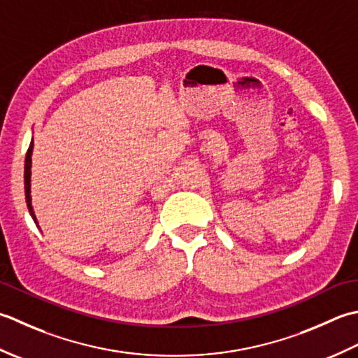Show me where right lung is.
Listing matches in <instances>:
<instances>
[{"instance_id": "obj_1", "label": "right lung", "mask_w": 358, "mask_h": 358, "mask_svg": "<svg viewBox=\"0 0 358 358\" xmlns=\"http://www.w3.org/2000/svg\"><path fill=\"white\" fill-rule=\"evenodd\" d=\"M32 151H34V138L31 145H29V150L26 152V160H24V194H26V203H27V208H29V213H31L34 222L36 224V227H38V222H36V216L34 213V208H32V198H31V169H32Z\"/></svg>"}]
</instances>
